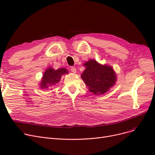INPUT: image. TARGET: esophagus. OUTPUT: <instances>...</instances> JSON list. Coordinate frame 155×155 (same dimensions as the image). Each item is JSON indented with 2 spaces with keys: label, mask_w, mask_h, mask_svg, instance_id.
<instances>
[{
  "label": "esophagus",
  "mask_w": 155,
  "mask_h": 155,
  "mask_svg": "<svg viewBox=\"0 0 155 155\" xmlns=\"http://www.w3.org/2000/svg\"><path fill=\"white\" fill-rule=\"evenodd\" d=\"M70 70H71V72H73V73H76V68L74 67H72L71 68H70Z\"/></svg>",
  "instance_id": "34e87169"
}]
</instances>
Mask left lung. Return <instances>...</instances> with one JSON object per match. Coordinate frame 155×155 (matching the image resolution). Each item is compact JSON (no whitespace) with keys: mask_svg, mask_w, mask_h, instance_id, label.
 <instances>
[{"mask_svg":"<svg viewBox=\"0 0 155 155\" xmlns=\"http://www.w3.org/2000/svg\"><path fill=\"white\" fill-rule=\"evenodd\" d=\"M84 65L86 69L81 77L89 91L94 94H101L114 85L116 77L111 67L100 64L95 60H89Z\"/></svg>","mask_w":155,"mask_h":155,"instance_id":"left-lung-1","label":"left lung"}]
</instances>
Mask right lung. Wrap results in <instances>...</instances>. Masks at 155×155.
<instances>
[{
  "label": "right lung",
  "instance_id": "right-lung-1",
  "mask_svg": "<svg viewBox=\"0 0 155 155\" xmlns=\"http://www.w3.org/2000/svg\"><path fill=\"white\" fill-rule=\"evenodd\" d=\"M68 73V70L64 68L58 70L49 68L43 74V79L40 84L41 87L42 88H48L50 86L55 85L59 82L62 75Z\"/></svg>",
  "mask_w": 155,
  "mask_h": 155
}]
</instances>
